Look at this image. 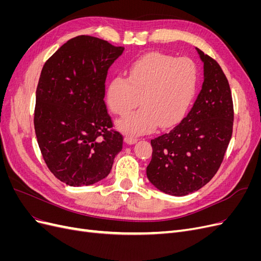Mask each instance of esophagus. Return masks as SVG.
I'll list each match as a JSON object with an SVG mask.
<instances>
[{"instance_id":"esophagus-1","label":"esophagus","mask_w":261,"mask_h":261,"mask_svg":"<svg viewBox=\"0 0 261 261\" xmlns=\"http://www.w3.org/2000/svg\"><path fill=\"white\" fill-rule=\"evenodd\" d=\"M125 143L127 144V145H133V144H135V143H137V138L136 137H130V136H126L125 137Z\"/></svg>"}]
</instances>
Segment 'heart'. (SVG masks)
<instances>
[{
	"instance_id": "heart-1",
	"label": "heart",
	"mask_w": 261,
	"mask_h": 261,
	"mask_svg": "<svg viewBox=\"0 0 261 261\" xmlns=\"http://www.w3.org/2000/svg\"><path fill=\"white\" fill-rule=\"evenodd\" d=\"M198 72L187 58L150 53L134 62L128 78L114 77L107 88V102L111 111L125 115L117 127L129 135L153 130L158 123L168 127L185 114L195 96Z\"/></svg>"
}]
</instances>
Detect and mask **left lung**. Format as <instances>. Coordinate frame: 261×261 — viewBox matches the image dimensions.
I'll return each mask as SVG.
<instances>
[{
    "instance_id": "left-lung-1",
    "label": "left lung",
    "mask_w": 261,
    "mask_h": 261,
    "mask_svg": "<svg viewBox=\"0 0 261 261\" xmlns=\"http://www.w3.org/2000/svg\"><path fill=\"white\" fill-rule=\"evenodd\" d=\"M203 63V83L194 106L169 132L151 139L147 177L171 196L197 192L215 176L233 132L230 85L218 63L197 49Z\"/></svg>"
}]
</instances>
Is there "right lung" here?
<instances>
[{
  "label": "right lung",
  "instance_id": "add662e5",
  "mask_svg": "<svg viewBox=\"0 0 261 261\" xmlns=\"http://www.w3.org/2000/svg\"><path fill=\"white\" fill-rule=\"evenodd\" d=\"M123 51L102 39L78 36L41 70L34 118L38 145L49 170L69 186L106 178L123 148L105 103L108 70Z\"/></svg>",
  "mask_w": 261,
  "mask_h": 261
}]
</instances>
